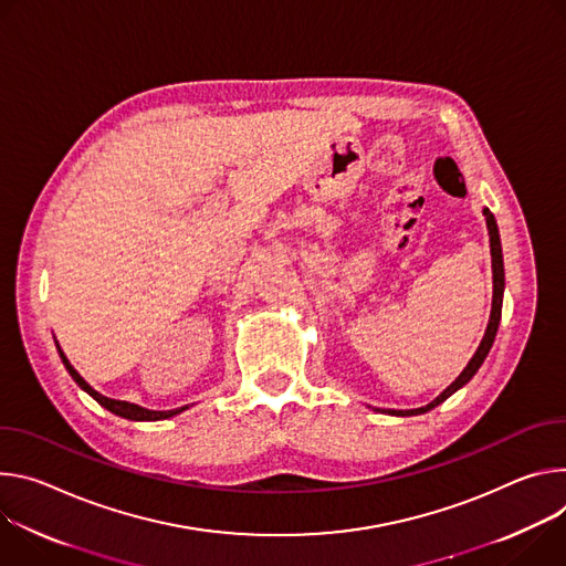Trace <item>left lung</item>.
Here are the masks:
<instances>
[{
    "instance_id": "1",
    "label": "left lung",
    "mask_w": 566,
    "mask_h": 566,
    "mask_svg": "<svg viewBox=\"0 0 566 566\" xmlns=\"http://www.w3.org/2000/svg\"><path fill=\"white\" fill-rule=\"evenodd\" d=\"M485 216V227H488V235H490V256H492V307H490V319H488V328L483 333V339L476 348V353L472 355V359L468 361V366L461 370L459 378L441 394L438 398H433L429 405L418 407V409H375V411H382L389 416H420L431 411L433 407H438L441 402H446L452 394H457L459 389H463L472 378L474 373L481 368V364L485 361L494 337H496V328L501 322V305H504V287H506V276H504V254H501V238H499V227L494 216L490 213V209H483Z\"/></svg>"
}]
</instances>
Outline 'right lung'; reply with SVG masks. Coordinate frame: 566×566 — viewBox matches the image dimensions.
<instances>
[{"label": "right lung", "instance_id": "add662e5", "mask_svg": "<svg viewBox=\"0 0 566 566\" xmlns=\"http://www.w3.org/2000/svg\"><path fill=\"white\" fill-rule=\"evenodd\" d=\"M55 348H57V355H60L62 364H65V368L70 370V375L74 378V382H76L85 394H90L101 407H105L107 411H112V413H116V416H120V418H128V420H166V418H172V416H177V413H181V411L188 409V405H186V407H177V409H168V411H157V409H146V407L135 405V402H128V400L107 398V396L98 394L96 389H92V387L83 380V375L72 366V361L67 359V355L62 353V348L57 346V342H55Z\"/></svg>", "mask_w": 566, "mask_h": 566}]
</instances>
